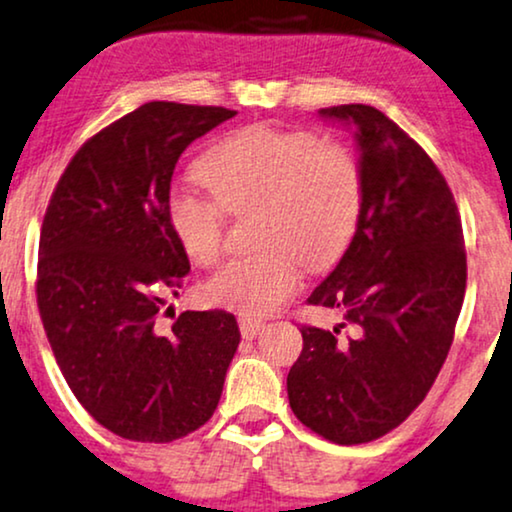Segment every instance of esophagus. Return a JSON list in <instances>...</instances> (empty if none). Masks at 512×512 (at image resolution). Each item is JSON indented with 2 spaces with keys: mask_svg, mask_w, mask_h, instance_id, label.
<instances>
[{
  "mask_svg": "<svg viewBox=\"0 0 512 512\" xmlns=\"http://www.w3.org/2000/svg\"><path fill=\"white\" fill-rule=\"evenodd\" d=\"M262 320H257V318H250V316H241L238 318V327H241V337L243 339H252V337H257V332L262 330Z\"/></svg>",
  "mask_w": 512,
  "mask_h": 512,
  "instance_id": "obj_1",
  "label": "esophagus"
}]
</instances>
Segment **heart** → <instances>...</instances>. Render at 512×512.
<instances>
[{"label": "heart", "mask_w": 512, "mask_h": 512, "mask_svg": "<svg viewBox=\"0 0 512 512\" xmlns=\"http://www.w3.org/2000/svg\"><path fill=\"white\" fill-rule=\"evenodd\" d=\"M196 175L210 196L175 189L168 224L182 252L213 267L224 250V213L255 208L260 250L238 257L203 285L210 304L245 316L276 311L295 295L302 264L332 267L356 236L363 170L337 142L306 131L252 124L203 154Z\"/></svg>", "instance_id": "obj_1"}]
</instances>
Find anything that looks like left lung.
Listing matches in <instances>:
<instances>
[{
  "label": "left lung",
  "mask_w": 512,
  "mask_h": 512,
  "mask_svg": "<svg viewBox=\"0 0 512 512\" xmlns=\"http://www.w3.org/2000/svg\"><path fill=\"white\" fill-rule=\"evenodd\" d=\"M320 117L356 128L363 213L309 304L342 311L350 337L302 325L288 398L313 433L360 445L403 424L431 391L461 313L466 250L445 177L403 128L370 105Z\"/></svg>",
  "instance_id": "obj_1"
}]
</instances>
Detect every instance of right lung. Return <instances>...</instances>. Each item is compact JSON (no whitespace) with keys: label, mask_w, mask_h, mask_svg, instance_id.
Segmentation results:
<instances>
[{"label":"right lung","mask_w":512,"mask_h":512,"mask_svg":"<svg viewBox=\"0 0 512 512\" xmlns=\"http://www.w3.org/2000/svg\"><path fill=\"white\" fill-rule=\"evenodd\" d=\"M234 114L147 102L81 145L46 208L39 316L67 386L119 438H185L220 403L236 318L185 311L163 330L159 313L189 274L166 210L175 163Z\"/></svg>","instance_id":"1"}]
</instances>
